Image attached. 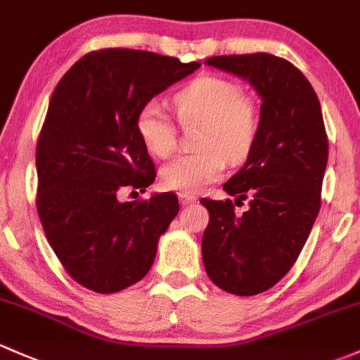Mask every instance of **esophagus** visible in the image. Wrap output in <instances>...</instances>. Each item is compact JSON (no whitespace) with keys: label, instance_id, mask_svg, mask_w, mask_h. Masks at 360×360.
<instances>
[{"label":"esophagus","instance_id":"obj_1","mask_svg":"<svg viewBox=\"0 0 360 360\" xmlns=\"http://www.w3.org/2000/svg\"><path fill=\"white\" fill-rule=\"evenodd\" d=\"M179 199H180V204L187 206V204H194L197 200V197L194 194H188V192H180Z\"/></svg>","mask_w":360,"mask_h":360}]
</instances>
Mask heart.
<instances>
[{
    "instance_id": "1",
    "label": "heart",
    "mask_w": 360,
    "mask_h": 360,
    "mask_svg": "<svg viewBox=\"0 0 360 360\" xmlns=\"http://www.w3.org/2000/svg\"><path fill=\"white\" fill-rule=\"evenodd\" d=\"M176 117L184 127L200 125V150L181 154L161 169V181L176 192H197L223 175L226 160H245L261 127L256 101L243 96L240 84L219 75H200L173 96ZM135 129L150 154L168 158L176 148V129L158 103L139 111Z\"/></svg>"
}]
</instances>
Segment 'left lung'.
<instances>
[{
  "label": "left lung",
  "instance_id": "1",
  "mask_svg": "<svg viewBox=\"0 0 360 360\" xmlns=\"http://www.w3.org/2000/svg\"><path fill=\"white\" fill-rule=\"evenodd\" d=\"M242 77L261 96V127L240 172L223 191L249 197L235 214L230 199L200 202L210 211L202 261L214 285L235 295L266 292L290 271L321 207L328 137L321 104L302 72L268 53L207 58Z\"/></svg>",
  "mask_w": 360,
  "mask_h": 360
}]
</instances>
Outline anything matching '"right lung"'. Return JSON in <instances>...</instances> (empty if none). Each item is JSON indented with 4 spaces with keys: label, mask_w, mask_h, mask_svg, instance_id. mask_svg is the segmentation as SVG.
I'll use <instances>...</instances> for the list:
<instances>
[{
    "label": "right lung",
    "mask_w": 360,
    "mask_h": 360,
    "mask_svg": "<svg viewBox=\"0 0 360 360\" xmlns=\"http://www.w3.org/2000/svg\"><path fill=\"white\" fill-rule=\"evenodd\" d=\"M200 67L139 49L87 53L61 77L37 139L36 206L56 257L77 283L115 293L137 283L179 214L172 192L122 202L156 179L135 120L156 94Z\"/></svg>",
    "instance_id": "1"
}]
</instances>
